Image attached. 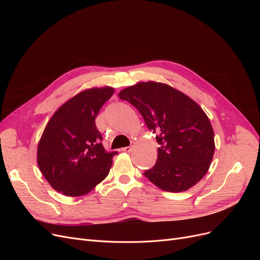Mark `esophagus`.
<instances>
[{
    "label": "esophagus",
    "mask_w": 260,
    "mask_h": 260,
    "mask_svg": "<svg viewBox=\"0 0 260 260\" xmlns=\"http://www.w3.org/2000/svg\"><path fill=\"white\" fill-rule=\"evenodd\" d=\"M122 151H123V152H128V153H129V152H131V151H132V146H125V147H123V148H122Z\"/></svg>",
    "instance_id": "obj_1"
}]
</instances>
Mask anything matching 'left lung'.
Masks as SVG:
<instances>
[{
    "label": "left lung",
    "mask_w": 260,
    "mask_h": 260,
    "mask_svg": "<svg viewBox=\"0 0 260 260\" xmlns=\"http://www.w3.org/2000/svg\"><path fill=\"white\" fill-rule=\"evenodd\" d=\"M121 100L135 106L160 145L144 176L167 192L186 191L205 176L215 152L214 130L201 106L171 86L140 82L123 89Z\"/></svg>",
    "instance_id": "obj_1"
}]
</instances>
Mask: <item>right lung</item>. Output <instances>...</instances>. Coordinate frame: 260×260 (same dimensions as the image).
Masks as SVG:
<instances>
[{
  "instance_id": "add662e5",
  "label": "right lung",
  "mask_w": 260,
  "mask_h": 260,
  "mask_svg": "<svg viewBox=\"0 0 260 260\" xmlns=\"http://www.w3.org/2000/svg\"><path fill=\"white\" fill-rule=\"evenodd\" d=\"M114 89L85 90L62 104L38 145V165L51 186L66 196L89 193L103 181L117 152H106L95 118Z\"/></svg>"
}]
</instances>
